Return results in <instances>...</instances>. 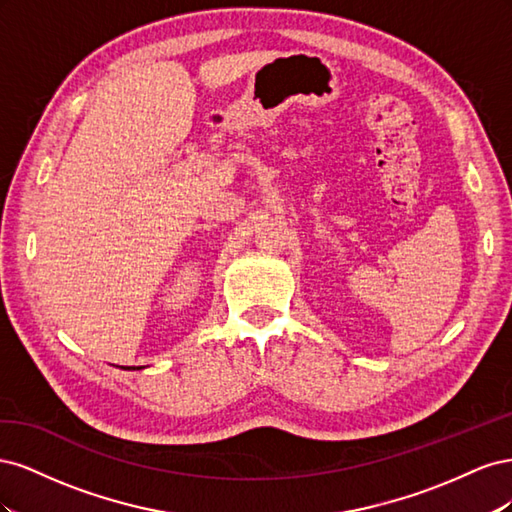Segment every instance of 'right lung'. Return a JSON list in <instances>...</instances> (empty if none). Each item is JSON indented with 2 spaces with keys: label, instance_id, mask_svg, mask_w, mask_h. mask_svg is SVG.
Here are the masks:
<instances>
[{
  "label": "right lung",
  "instance_id": "add662e5",
  "mask_svg": "<svg viewBox=\"0 0 512 512\" xmlns=\"http://www.w3.org/2000/svg\"><path fill=\"white\" fill-rule=\"evenodd\" d=\"M128 369H134V367H128ZM138 369H141V367H138Z\"/></svg>",
  "mask_w": 512,
  "mask_h": 512
}]
</instances>
